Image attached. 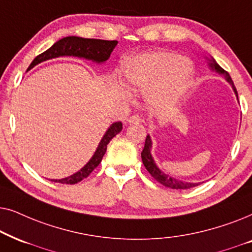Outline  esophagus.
<instances>
[{
  "label": "esophagus",
  "instance_id": "obj_1",
  "mask_svg": "<svg viewBox=\"0 0 252 252\" xmlns=\"http://www.w3.org/2000/svg\"><path fill=\"white\" fill-rule=\"evenodd\" d=\"M140 122H142V119H140L139 115H132L128 119L129 124H137V123H140Z\"/></svg>",
  "mask_w": 252,
  "mask_h": 252
}]
</instances>
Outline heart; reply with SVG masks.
Returning <instances> with one entry per match:
<instances>
[{
  "instance_id": "b5f03b06",
  "label": "heart",
  "mask_w": 252,
  "mask_h": 252,
  "mask_svg": "<svg viewBox=\"0 0 252 252\" xmlns=\"http://www.w3.org/2000/svg\"><path fill=\"white\" fill-rule=\"evenodd\" d=\"M124 73L132 86L149 90L151 102L165 105L183 94L192 78L193 68L177 54L151 53L130 61Z\"/></svg>"
}]
</instances>
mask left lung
I'll use <instances>...</instances> for the list:
<instances>
[{"instance_id":"left-lung-1","label":"left lung","mask_w":252,"mask_h":252,"mask_svg":"<svg viewBox=\"0 0 252 252\" xmlns=\"http://www.w3.org/2000/svg\"><path fill=\"white\" fill-rule=\"evenodd\" d=\"M209 65L212 70H216L218 73H221V75L224 76V78H226L227 82L230 84L231 87H233L234 92H235V94H236V98L239 99L236 87H235V85H234V83H233V80H231V77L229 76V73H228L226 70H223L222 68H221V66L218 64V63L214 61L213 59L210 60ZM151 147H152V140H151V137L147 135L146 139H145V145H144V150L142 152V160H143L144 166H145V168L147 169V172L152 175V177H154V180H157L158 182L162 184V186L172 188V189H190V188L198 186L199 183L184 182V181L174 179V177H170L169 175H166L165 173L161 172V170L158 168L156 162H154L152 156H151Z\"/></svg>"}]
</instances>
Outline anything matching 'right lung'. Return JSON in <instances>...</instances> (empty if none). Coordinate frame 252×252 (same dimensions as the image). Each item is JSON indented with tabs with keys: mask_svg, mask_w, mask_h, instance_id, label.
<instances>
[{
	"mask_svg": "<svg viewBox=\"0 0 252 252\" xmlns=\"http://www.w3.org/2000/svg\"><path fill=\"white\" fill-rule=\"evenodd\" d=\"M116 45V40L85 39L79 38V36H66V38L59 40L49 49H47L46 52L36 56L31 64H30L28 70L32 69L33 66L43 61L60 58V56H75V58L91 60V61L96 63H103L109 59L110 54H112ZM121 130H122V123H113L105 135H103L101 142L99 143L98 149L93 154V157L79 172L75 173L69 177H65V179L52 180L53 182H59L62 184H75L86 179L99 166V163L101 162L102 158L106 153L107 145L113 139V137H115L117 133L121 132Z\"/></svg>",
	"mask_w": 252,
	"mask_h": 252,
	"instance_id": "1",
	"label": "right lung"
}]
</instances>
